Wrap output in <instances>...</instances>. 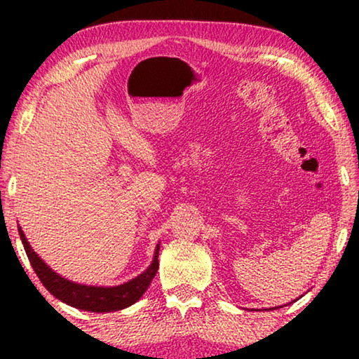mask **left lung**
<instances>
[{
  "instance_id": "1",
  "label": "left lung",
  "mask_w": 359,
  "mask_h": 359,
  "mask_svg": "<svg viewBox=\"0 0 359 359\" xmlns=\"http://www.w3.org/2000/svg\"><path fill=\"white\" fill-rule=\"evenodd\" d=\"M269 311H271V309H269Z\"/></svg>"
}]
</instances>
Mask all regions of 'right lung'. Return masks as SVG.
Returning <instances> with one entry per match:
<instances>
[{"instance_id": "right-lung-1", "label": "right lung", "mask_w": 359, "mask_h": 359, "mask_svg": "<svg viewBox=\"0 0 359 359\" xmlns=\"http://www.w3.org/2000/svg\"><path fill=\"white\" fill-rule=\"evenodd\" d=\"M19 229V235H21L24 250H26L29 262H31L34 271L41 279V283L46 286V289L52 296H55L58 301L68 304V306L81 309V311L88 312H116L122 311V309L132 306L139 299L144 296V292L149 289L151 279L155 278L156 271H158V252L160 243L156 245L154 262L150 266L145 269L144 273L135 276L130 281L119 286H86V284L73 283L70 279H65L60 274H57L53 269L43 263V259L34 252L31 245H29L26 235Z\"/></svg>"}]
</instances>
